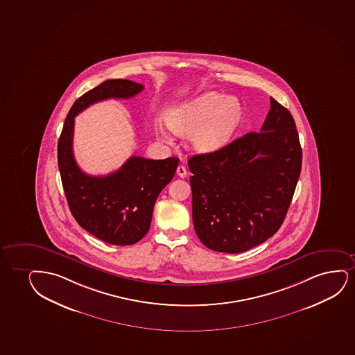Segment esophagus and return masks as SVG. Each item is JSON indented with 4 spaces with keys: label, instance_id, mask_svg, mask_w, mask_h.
<instances>
[{
    "label": "esophagus",
    "instance_id": "esophagus-1",
    "mask_svg": "<svg viewBox=\"0 0 355 355\" xmlns=\"http://www.w3.org/2000/svg\"><path fill=\"white\" fill-rule=\"evenodd\" d=\"M176 174L180 176V178H186L187 176V171H186V168L184 166H178V169H176Z\"/></svg>",
    "mask_w": 355,
    "mask_h": 355
}]
</instances>
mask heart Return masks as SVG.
Listing matches in <instances>:
<instances>
[{"label":"heart","instance_id":"heart-1","mask_svg":"<svg viewBox=\"0 0 355 355\" xmlns=\"http://www.w3.org/2000/svg\"><path fill=\"white\" fill-rule=\"evenodd\" d=\"M241 119L243 105L238 99L211 91L173 107L166 112L167 122L157 120L155 130L168 141L171 130L179 135H191L197 151L214 153L229 143Z\"/></svg>","mask_w":355,"mask_h":355}]
</instances>
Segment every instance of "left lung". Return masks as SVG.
Masks as SVG:
<instances>
[{"instance_id": "1", "label": "left lung", "mask_w": 355, "mask_h": 355, "mask_svg": "<svg viewBox=\"0 0 355 355\" xmlns=\"http://www.w3.org/2000/svg\"><path fill=\"white\" fill-rule=\"evenodd\" d=\"M295 127L291 112L271 97L261 132L189 158L192 218L207 248L248 251L279 230L300 176Z\"/></svg>"}]
</instances>
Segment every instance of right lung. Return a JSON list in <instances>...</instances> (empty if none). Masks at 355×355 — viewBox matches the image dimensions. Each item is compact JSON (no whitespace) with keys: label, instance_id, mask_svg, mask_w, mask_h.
Listing matches in <instances>:
<instances>
[{"label":"right lung","instance_id":"1","mask_svg":"<svg viewBox=\"0 0 355 355\" xmlns=\"http://www.w3.org/2000/svg\"><path fill=\"white\" fill-rule=\"evenodd\" d=\"M143 90L144 86L135 81L112 79L87 91L68 112L58 144L61 181L73 217L96 238L117 246L138 243L148 233L153 205L174 178L179 158L132 156L109 175H87L73 155L74 117L99 101L132 98Z\"/></svg>","mask_w":355,"mask_h":355}]
</instances>
